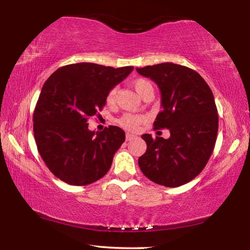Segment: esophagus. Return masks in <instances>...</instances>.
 <instances>
[{
  "label": "esophagus",
  "instance_id": "esophagus-1",
  "mask_svg": "<svg viewBox=\"0 0 250 250\" xmlns=\"http://www.w3.org/2000/svg\"><path fill=\"white\" fill-rule=\"evenodd\" d=\"M135 138H137V135H135V134H132V133H126V134H125L126 141L133 140V139H135Z\"/></svg>",
  "mask_w": 250,
  "mask_h": 250
}]
</instances>
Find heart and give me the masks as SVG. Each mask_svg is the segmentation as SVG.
<instances>
[{
    "label": "heart",
    "mask_w": 250,
    "mask_h": 250,
    "mask_svg": "<svg viewBox=\"0 0 250 250\" xmlns=\"http://www.w3.org/2000/svg\"><path fill=\"white\" fill-rule=\"evenodd\" d=\"M132 86L134 90L138 92V95L141 97V98H146V96L153 95V86L147 79L145 78H138L135 79L132 83ZM116 94L117 89L113 88V89L110 90L107 95V104L109 105H113L116 104ZM146 121V118L143 116H135V115H130V113H126V115L122 116L119 120H118V124L121 125L122 128L130 131H135L139 129L143 122Z\"/></svg>",
    "instance_id": "1"
}]
</instances>
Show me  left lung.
Returning a JSON list of instances; mask_svg holds the SVG:
<instances>
[{"instance_id":"8db88e82","label":"left lung","mask_w":250,"mask_h":250,"mask_svg":"<svg viewBox=\"0 0 250 250\" xmlns=\"http://www.w3.org/2000/svg\"><path fill=\"white\" fill-rule=\"evenodd\" d=\"M158 84L161 111L154 129H168L170 138L143 134L146 153L139 167L156 184L177 188L196 177L214 150L218 115L214 96L202 76L188 67L162 62L137 68Z\"/></svg>"}]
</instances>
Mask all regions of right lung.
I'll return each mask as SVG.
<instances>
[{
	"mask_svg": "<svg viewBox=\"0 0 250 250\" xmlns=\"http://www.w3.org/2000/svg\"><path fill=\"white\" fill-rule=\"evenodd\" d=\"M133 70L78 62L58 68L42 88L33 115L37 150L53 174L70 185L98 181L111 167L125 140V131L109 125L88 129V118L105 104L108 92Z\"/></svg>",
	"mask_w": 250,
	"mask_h": 250,
	"instance_id": "right-lung-1",
	"label": "right lung"
}]
</instances>
